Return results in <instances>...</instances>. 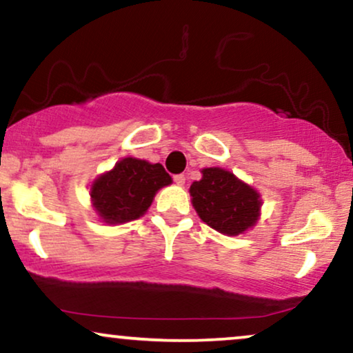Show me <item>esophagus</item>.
I'll use <instances>...</instances> for the list:
<instances>
[{
	"mask_svg": "<svg viewBox=\"0 0 353 353\" xmlns=\"http://www.w3.org/2000/svg\"><path fill=\"white\" fill-rule=\"evenodd\" d=\"M173 180H175L178 186H183V185H185V181H186V176L185 175H175V176H173Z\"/></svg>",
	"mask_w": 353,
	"mask_h": 353,
	"instance_id": "obj_1",
	"label": "esophagus"
}]
</instances>
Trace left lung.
<instances>
[{"label":"left lung","instance_id":"left-lung-1","mask_svg":"<svg viewBox=\"0 0 353 353\" xmlns=\"http://www.w3.org/2000/svg\"><path fill=\"white\" fill-rule=\"evenodd\" d=\"M201 173L203 178L190 188L201 221L230 236L256 225L263 204L258 191L223 168H203Z\"/></svg>","mask_w":353,"mask_h":353}]
</instances>
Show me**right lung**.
Instances as JSON below:
<instances>
[{
    "mask_svg": "<svg viewBox=\"0 0 353 353\" xmlns=\"http://www.w3.org/2000/svg\"><path fill=\"white\" fill-rule=\"evenodd\" d=\"M170 183L172 176L160 163L126 157L92 183L90 198L99 217L115 225L144 216L155 193Z\"/></svg>",
    "mask_w": 353,
    "mask_h": 353,
    "instance_id": "1",
    "label": "right lung"
}]
</instances>
